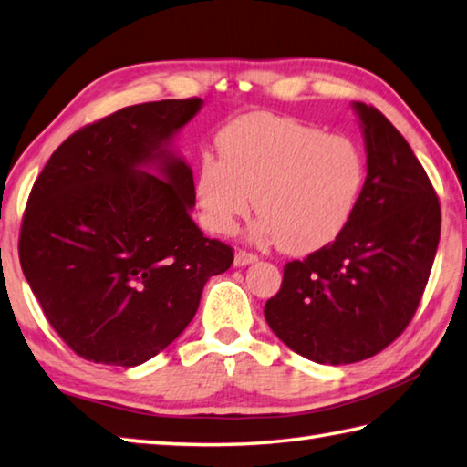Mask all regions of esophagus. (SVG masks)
<instances>
[{
  "mask_svg": "<svg viewBox=\"0 0 467 467\" xmlns=\"http://www.w3.org/2000/svg\"><path fill=\"white\" fill-rule=\"evenodd\" d=\"M259 257L255 253H249V251H236L234 253V265L236 267H244V265H251V263H255Z\"/></svg>",
  "mask_w": 467,
  "mask_h": 467,
  "instance_id": "obj_1",
  "label": "esophagus"
}]
</instances>
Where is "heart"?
<instances>
[{"label": "heart", "mask_w": 467, "mask_h": 467, "mask_svg": "<svg viewBox=\"0 0 467 467\" xmlns=\"http://www.w3.org/2000/svg\"><path fill=\"white\" fill-rule=\"evenodd\" d=\"M220 159L198 167L200 218L210 233L231 234L255 208L253 239L306 255L349 224L366 169L345 137L322 134L296 118L251 114L218 137Z\"/></svg>", "instance_id": "heart-1"}]
</instances>
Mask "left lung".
I'll list each match as a JSON object with an SVG mask.
<instances>
[{
    "mask_svg": "<svg viewBox=\"0 0 467 467\" xmlns=\"http://www.w3.org/2000/svg\"><path fill=\"white\" fill-rule=\"evenodd\" d=\"M353 108L368 152L358 208L333 243L285 263L263 310L292 351L330 366L374 358L402 335L441 236L439 198L409 142L374 106Z\"/></svg>",
    "mask_w": 467,
    "mask_h": 467,
    "instance_id": "1",
    "label": "left lung"
}]
</instances>
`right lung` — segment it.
Segmentation results:
<instances>
[{
  "label": "right lung",
  "instance_id": "obj_1",
  "mask_svg": "<svg viewBox=\"0 0 467 467\" xmlns=\"http://www.w3.org/2000/svg\"><path fill=\"white\" fill-rule=\"evenodd\" d=\"M202 99L118 109L71 134L32 185L20 265L58 337L79 358L134 368L190 325L233 249L190 210L193 173L171 140Z\"/></svg>",
  "mask_w": 467,
  "mask_h": 467
}]
</instances>
